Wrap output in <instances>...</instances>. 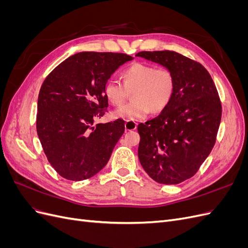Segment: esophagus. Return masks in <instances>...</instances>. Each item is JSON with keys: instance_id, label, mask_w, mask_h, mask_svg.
<instances>
[{"instance_id": "34e87169", "label": "esophagus", "mask_w": 248, "mask_h": 248, "mask_svg": "<svg viewBox=\"0 0 248 248\" xmlns=\"http://www.w3.org/2000/svg\"><path fill=\"white\" fill-rule=\"evenodd\" d=\"M138 127L137 122H131V121H126L125 123V129L127 131H131V130H136Z\"/></svg>"}]
</instances>
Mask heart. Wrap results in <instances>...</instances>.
Instances as JSON below:
<instances>
[{
    "label": "heart",
    "instance_id": "1",
    "mask_svg": "<svg viewBox=\"0 0 248 248\" xmlns=\"http://www.w3.org/2000/svg\"><path fill=\"white\" fill-rule=\"evenodd\" d=\"M123 84L109 79L104 86L108 100L120 107L126 101L128 91L133 102L114 111L116 119L137 122L144 120L153 110L160 112L168 108L175 94L176 78L168 68H156L146 63H133L122 72Z\"/></svg>",
    "mask_w": 248,
    "mask_h": 248
}]
</instances>
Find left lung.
<instances>
[{
  "label": "left lung",
  "mask_w": 248,
  "mask_h": 248,
  "mask_svg": "<svg viewBox=\"0 0 248 248\" xmlns=\"http://www.w3.org/2000/svg\"><path fill=\"white\" fill-rule=\"evenodd\" d=\"M137 57L170 69L175 94L156 118L140 123L139 159L147 174L161 184L191 178L215 144L221 104L214 81L204 66L175 51H140Z\"/></svg>",
  "instance_id": "obj_1"
}]
</instances>
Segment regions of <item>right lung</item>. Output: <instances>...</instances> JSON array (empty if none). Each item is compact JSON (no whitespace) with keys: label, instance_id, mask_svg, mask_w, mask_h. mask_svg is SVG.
Listing matches in <instances>:
<instances>
[{"label":"right lung","instance_id":"obj_1","mask_svg":"<svg viewBox=\"0 0 248 248\" xmlns=\"http://www.w3.org/2000/svg\"><path fill=\"white\" fill-rule=\"evenodd\" d=\"M133 57L82 51L67 58L41 86L37 133L49 163L71 181L93 177L107 166L125 122L98 123L108 107L104 86Z\"/></svg>","mask_w":248,"mask_h":248}]
</instances>
